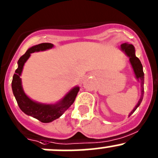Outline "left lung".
Returning a JSON list of instances; mask_svg holds the SVG:
<instances>
[{
    "label": "left lung",
    "instance_id": "left-lung-1",
    "mask_svg": "<svg viewBox=\"0 0 158 158\" xmlns=\"http://www.w3.org/2000/svg\"><path fill=\"white\" fill-rule=\"evenodd\" d=\"M120 49H121V51L123 52H124L125 55L129 58V62L130 63H131V67H132L134 75H135V78L137 79V80L138 81V82H140V86H141V96H140L138 102H137V105L135 106L134 110L130 113V116L131 114L134 113V112L136 110H137V108L140 106V104L142 102V99H143V92H144V89H143L144 73H143V66H142L141 62H140V59H139L135 55V48H134V45H131V44L123 43L120 45Z\"/></svg>",
    "mask_w": 158,
    "mask_h": 158
}]
</instances>
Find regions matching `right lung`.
<instances>
[{
    "label": "right lung",
    "instance_id": "1",
    "mask_svg": "<svg viewBox=\"0 0 158 158\" xmlns=\"http://www.w3.org/2000/svg\"><path fill=\"white\" fill-rule=\"evenodd\" d=\"M53 46L54 45L52 43H42L29 48L25 54L23 55L18 61V66L15 70L11 83L13 94L21 111L42 123H50L60 117L74 102L79 90V86L73 87L59 102L50 104L42 103L32 100L24 93L21 79L24 63L29 59L31 53L35 52L45 51L52 48Z\"/></svg>",
    "mask_w": 158,
    "mask_h": 158
}]
</instances>
